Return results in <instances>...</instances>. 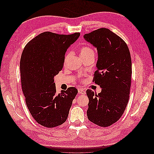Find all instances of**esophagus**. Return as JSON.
<instances>
[{
    "label": "esophagus",
    "instance_id": "34e87169",
    "mask_svg": "<svg viewBox=\"0 0 154 154\" xmlns=\"http://www.w3.org/2000/svg\"><path fill=\"white\" fill-rule=\"evenodd\" d=\"M78 92L82 94H85V91L82 88H78Z\"/></svg>",
    "mask_w": 154,
    "mask_h": 154
}]
</instances>
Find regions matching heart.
Here are the masks:
<instances>
[{
	"mask_svg": "<svg viewBox=\"0 0 154 154\" xmlns=\"http://www.w3.org/2000/svg\"><path fill=\"white\" fill-rule=\"evenodd\" d=\"M80 57L82 58H85V57H89V56H91V55H94V51H93L90 48L83 47L80 49ZM69 56H70V53H67L66 55V57H65V58H64V62L65 63H66L67 61Z\"/></svg>",
	"mask_w": 154,
	"mask_h": 154,
	"instance_id": "heart-1",
	"label": "heart"
}]
</instances>
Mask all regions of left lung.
<instances>
[{"label": "left lung", "mask_w": 154, "mask_h": 154, "mask_svg": "<svg viewBox=\"0 0 154 154\" xmlns=\"http://www.w3.org/2000/svg\"><path fill=\"white\" fill-rule=\"evenodd\" d=\"M83 38L97 51L96 84L101 88L98 94L86 91L88 97L87 114L88 120L106 127L122 117L129 100L132 61L125 41L109 29L100 28Z\"/></svg>", "instance_id": "left-lung-1"}]
</instances>
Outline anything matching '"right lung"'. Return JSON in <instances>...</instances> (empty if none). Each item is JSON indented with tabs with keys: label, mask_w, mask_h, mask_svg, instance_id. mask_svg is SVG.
I'll list each match as a JSON object with an SVG mask.
<instances>
[{
	"label": "right lung",
	"mask_w": 154,
	"mask_h": 154,
	"mask_svg": "<svg viewBox=\"0 0 154 154\" xmlns=\"http://www.w3.org/2000/svg\"><path fill=\"white\" fill-rule=\"evenodd\" d=\"M80 35L44 32L23 50L20 63L22 91L32 118L44 127L53 128L66 122L78 93L75 87H70L57 94L54 76L63 68L67 49Z\"/></svg>",
	"instance_id": "obj_1"
}]
</instances>
